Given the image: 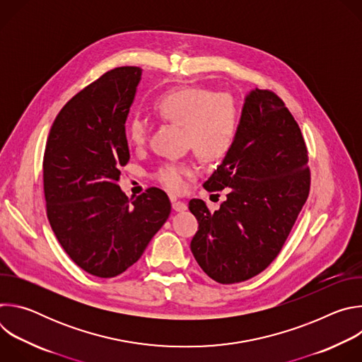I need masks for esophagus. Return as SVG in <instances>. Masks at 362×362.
Returning <instances> with one entry per match:
<instances>
[{"label": "esophagus", "mask_w": 362, "mask_h": 362, "mask_svg": "<svg viewBox=\"0 0 362 362\" xmlns=\"http://www.w3.org/2000/svg\"><path fill=\"white\" fill-rule=\"evenodd\" d=\"M170 200H172V208H173V211H176V212H183V211L187 209V203H186L185 200H180V199H177V197H175V196H172Z\"/></svg>", "instance_id": "34e87169"}]
</instances>
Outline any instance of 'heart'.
<instances>
[{
    "mask_svg": "<svg viewBox=\"0 0 362 362\" xmlns=\"http://www.w3.org/2000/svg\"><path fill=\"white\" fill-rule=\"evenodd\" d=\"M153 110L163 122L182 126L185 146L204 162L223 160L235 144L239 112L228 94L193 86L175 87L154 98ZM126 136L133 147H143L148 137L147 124L140 117L130 119ZM193 175L189 163H168L158 170L156 179L168 190L182 192Z\"/></svg>",
    "mask_w": 362,
    "mask_h": 362,
    "instance_id": "1",
    "label": "heart"
}]
</instances>
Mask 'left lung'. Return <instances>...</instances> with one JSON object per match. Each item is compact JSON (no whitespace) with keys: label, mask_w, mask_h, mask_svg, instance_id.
<instances>
[{"label":"left lung","mask_w":362,"mask_h":362,"mask_svg":"<svg viewBox=\"0 0 362 362\" xmlns=\"http://www.w3.org/2000/svg\"><path fill=\"white\" fill-rule=\"evenodd\" d=\"M203 187L226 189L228 194L214 214L200 199L189 202L199 222L190 242L199 267L223 285L265 271L285 245L311 187L303 136L278 94L261 88L249 93L235 144Z\"/></svg>","instance_id":"8db88e82"}]
</instances>
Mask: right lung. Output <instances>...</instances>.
Returning <instances> with one entry per match:
<instances>
[{
	"mask_svg": "<svg viewBox=\"0 0 362 362\" xmlns=\"http://www.w3.org/2000/svg\"><path fill=\"white\" fill-rule=\"evenodd\" d=\"M140 76L133 66L106 71L66 103L45 143L48 222L73 262L97 278L136 264L172 209L162 189L130 200L117 183L130 159L124 124Z\"/></svg>",
	"mask_w": 362,
	"mask_h": 362,
	"instance_id": "1",
	"label": "right lung"
}]
</instances>
